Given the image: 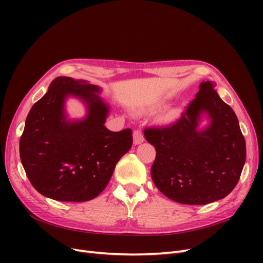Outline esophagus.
Returning <instances> with one entry per match:
<instances>
[{"label":"esophagus","instance_id":"1","mask_svg":"<svg viewBox=\"0 0 263 263\" xmlns=\"http://www.w3.org/2000/svg\"><path fill=\"white\" fill-rule=\"evenodd\" d=\"M133 137H134V144L135 145H139V144H141V142H144V140H145L144 134H142V132L140 129L134 130Z\"/></svg>","mask_w":263,"mask_h":263}]
</instances>
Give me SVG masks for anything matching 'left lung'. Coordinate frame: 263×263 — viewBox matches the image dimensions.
<instances>
[{"mask_svg":"<svg viewBox=\"0 0 263 263\" xmlns=\"http://www.w3.org/2000/svg\"><path fill=\"white\" fill-rule=\"evenodd\" d=\"M215 83L202 82L195 99L176 123L145 128L155 146L151 178L162 194L181 204L204 205L221 200L237 185L246 161V141L238 118ZM208 114V129H197Z\"/></svg>","mask_w":263,"mask_h":263,"instance_id":"left-lung-1","label":"left lung"}]
</instances>
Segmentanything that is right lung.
Wrapping results in <instances>:
<instances>
[{
	"label": "right lung",
	"instance_id": "1",
	"mask_svg": "<svg viewBox=\"0 0 263 263\" xmlns=\"http://www.w3.org/2000/svg\"><path fill=\"white\" fill-rule=\"evenodd\" d=\"M99 86L58 77L30 108L20 141L21 161L39 193L55 201L93 200L109 182L115 165L132 148V129L104 126L109 107ZM81 98L88 108L80 121L66 119L64 101Z\"/></svg>",
	"mask_w": 263,
	"mask_h": 263
}]
</instances>
